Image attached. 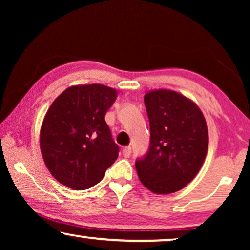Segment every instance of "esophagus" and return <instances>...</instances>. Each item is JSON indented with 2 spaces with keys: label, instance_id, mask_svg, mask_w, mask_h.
<instances>
[{
  "label": "esophagus",
  "instance_id": "obj_1",
  "mask_svg": "<svg viewBox=\"0 0 250 250\" xmlns=\"http://www.w3.org/2000/svg\"><path fill=\"white\" fill-rule=\"evenodd\" d=\"M131 153H132L131 146H125V148L123 149V155H124V157H129L131 156Z\"/></svg>",
  "mask_w": 250,
  "mask_h": 250
}]
</instances>
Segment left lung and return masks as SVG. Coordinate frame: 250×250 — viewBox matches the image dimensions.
<instances>
[{"label": "left lung", "instance_id": "left-lung-1", "mask_svg": "<svg viewBox=\"0 0 250 250\" xmlns=\"http://www.w3.org/2000/svg\"><path fill=\"white\" fill-rule=\"evenodd\" d=\"M150 145L135 167L143 186L166 194L183 189L199 172L208 148L206 121L200 109L174 91L145 95Z\"/></svg>", "mask_w": 250, "mask_h": 250}]
</instances>
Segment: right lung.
<instances>
[{"label":"right lung","mask_w":250,"mask_h":250,"mask_svg":"<svg viewBox=\"0 0 250 250\" xmlns=\"http://www.w3.org/2000/svg\"><path fill=\"white\" fill-rule=\"evenodd\" d=\"M117 92L104 85H78L63 91L41 128L44 163L56 180L73 190L92 188L117 159L119 146L104 121Z\"/></svg>","instance_id":"1"}]
</instances>
